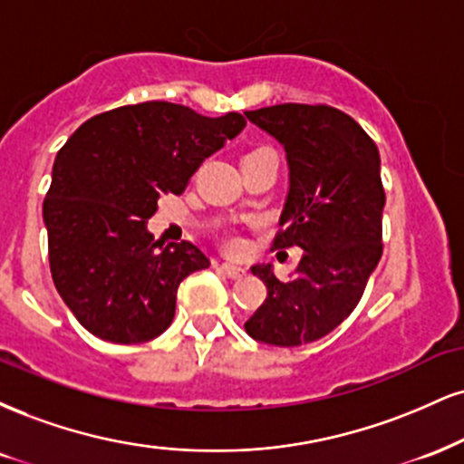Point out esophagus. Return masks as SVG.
Wrapping results in <instances>:
<instances>
[{
  "instance_id": "1",
  "label": "esophagus",
  "mask_w": 464,
  "mask_h": 464,
  "mask_svg": "<svg viewBox=\"0 0 464 464\" xmlns=\"http://www.w3.org/2000/svg\"><path fill=\"white\" fill-rule=\"evenodd\" d=\"M220 270L225 272V275H227L228 278H242L244 275H246V270H244V267L233 266V264H222Z\"/></svg>"
}]
</instances>
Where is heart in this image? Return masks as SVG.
Listing matches in <instances>:
<instances>
[{"instance_id": "obj_1", "label": "heart", "mask_w": 464, "mask_h": 464, "mask_svg": "<svg viewBox=\"0 0 464 464\" xmlns=\"http://www.w3.org/2000/svg\"><path fill=\"white\" fill-rule=\"evenodd\" d=\"M227 248L231 250V253H242V250H244V242H242V239H239V237H231V239H228V242H227Z\"/></svg>"}]
</instances>
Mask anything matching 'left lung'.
I'll list each match as a JSON object with an SVG mask.
<instances>
[{"instance_id":"obj_1","label":"left lung","mask_w":464,"mask_h":464,"mask_svg":"<svg viewBox=\"0 0 464 464\" xmlns=\"http://www.w3.org/2000/svg\"><path fill=\"white\" fill-rule=\"evenodd\" d=\"M283 144L289 192L272 248H303L287 281L253 266L267 287L244 324L256 342L281 348L317 342L359 304L382 255L381 155L353 116L331 105L281 103L246 111Z\"/></svg>"}]
</instances>
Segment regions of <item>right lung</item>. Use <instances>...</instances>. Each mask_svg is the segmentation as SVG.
I'll use <instances>...</instances> for the list:
<instances>
[{
	"mask_svg": "<svg viewBox=\"0 0 464 464\" xmlns=\"http://www.w3.org/2000/svg\"><path fill=\"white\" fill-rule=\"evenodd\" d=\"M244 127L237 111L147 102L92 116L58 150L43 203L49 267L88 333L142 343L170 326L179 285L209 259L189 242H155L147 222Z\"/></svg>",
	"mask_w": 464,
	"mask_h": 464,
	"instance_id": "right-lung-1",
	"label": "right lung"
}]
</instances>
